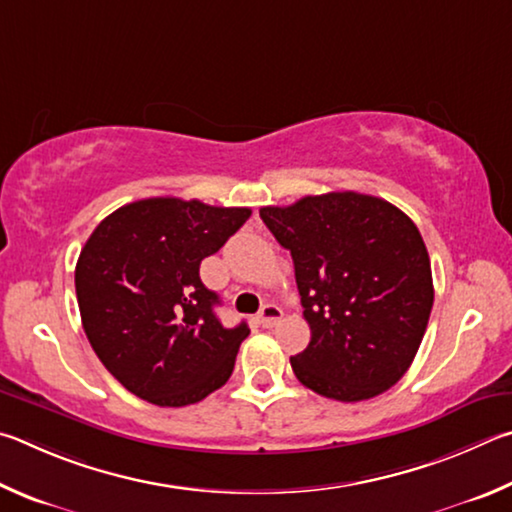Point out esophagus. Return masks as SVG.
Here are the masks:
<instances>
[{"instance_id": "34e87169", "label": "esophagus", "mask_w": 512, "mask_h": 512, "mask_svg": "<svg viewBox=\"0 0 512 512\" xmlns=\"http://www.w3.org/2000/svg\"><path fill=\"white\" fill-rule=\"evenodd\" d=\"M281 319H283V310L279 306H274V303H267V306H263L261 315H258V321H261L265 328L276 326Z\"/></svg>"}]
</instances>
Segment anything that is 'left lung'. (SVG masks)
<instances>
[{"label": "left lung", "mask_w": 512, "mask_h": 512, "mask_svg": "<svg viewBox=\"0 0 512 512\" xmlns=\"http://www.w3.org/2000/svg\"><path fill=\"white\" fill-rule=\"evenodd\" d=\"M290 251L310 344L290 357L303 387L339 402L391 389L414 362L434 306L432 265L409 215L342 191L263 206Z\"/></svg>", "instance_id": "obj_1"}]
</instances>
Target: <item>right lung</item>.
I'll use <instances>...</instances> for the list:
<instances>
[{
	"mask_svg": "<svg viewBox=\"0 0 512 512\" xmlns=\"http://www.w3.org/2000/svg\"><path fill=\"white\" fill-rule=\"evenodd\" d=\"M251 209L179 197L121 206L98 224L76 263L85 335L125 389L159 407H186L229 380L245 321L224 328L218 294L200 263L218 251Z\"/></svg>",
	"mask_w": 512,
	"mask_h": 512,
	"instance_id": "1",
	"label": "right lung"
}]
</instances>
